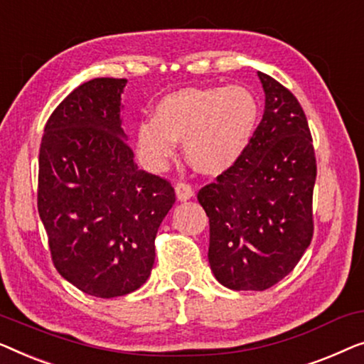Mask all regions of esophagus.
Wrapping results in <instances>:
<instances>
[{
	"instance_id": "esophagus-1",
	"label": "esophagus",
	"mask_w": 364,
	"mask_h": 364,
	"mask_svg": "<svg viewBox=\"0 0 364 364\" xmlns=\"http://www.w3.org/2000/svg\"><path fill=\"white\" fill-rule=\"evenodd\" d=\"M175 191H176V198L180 199V201H188V199H191L194 194V189L191 188V184L188 183H178L175 186Z\"/></svg>"
}]
</instances>
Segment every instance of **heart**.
Returning a JSON list of instances; mask_svg holds the SVG:
<instances>
[{
	"mask_svg": "<svg viewBox=\"0 0 364 364\" xmlns=\"http://www.w3.org/2000/svg\"><path fill=\"white\" fill-rule=\"evenodd\" d=\"M259 120V104L242 85L181 89L163 97L153 120L136 127V146L160 170L183 141L184 156L204 175H221L242 156Z\"/></svg>",
	"mask_w": 364,
	"mask_h": 364,
	"instance_id": "b5f03b06",
	"label": "heart"
}]
</instances>
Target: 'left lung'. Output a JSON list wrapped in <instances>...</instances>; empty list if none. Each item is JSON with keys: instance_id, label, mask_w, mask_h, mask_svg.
I'll return each mask as SVG.
<instances>
[{"instance_id": "1", "label": "left lung", "mask_w": 364, "mask_h": 364, "mask_svg": "<svg viewBox=\"0 0 364 364\" xmlns=\"http://www.w3.org/2000/svg\"><path fill=\"white\" fill-rule=\"evenodd\" d=\"M262 120L228 171L199 189L209 218V265L231 290H265L289 275L314 237L316 160L304 109L257 73Z\"/></svg>"}]
</instances>
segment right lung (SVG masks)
<instances>
[{"label":"right lung","mask_w":364,"mask_h":364,"mask_svg":"<svg viewBox=\"0 0 364 364\" xmlns=\"http://www.w3.org/2000/svg\"><path fill=\"white\" fill-rule=\"evenodd\" d=\"M125 85L99 77L74 89L39 148L38 211L54 267L100 299L146 282L158 228L176 201L170 181L133 161L120 117Z\"/></svg>","instance_id":"1"}]
</instances>
